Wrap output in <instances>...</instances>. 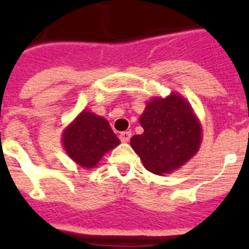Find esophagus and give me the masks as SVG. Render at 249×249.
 Here are the masks:
<instances>
[{
	"mask_svg": "<svg viewBox=\"0 0 249 249\" xmlns=\"http://www.w3.org/2000/svg\"><path fill=\"white\" fill-rule=\"evenodd\" d=\"M130 137H132V133H130V132H121L120 133V141H121V142H129Z\"/></svg>",
	"mask_w": 249,
	"mask_h": 249,
	"instance_id": "34e87169",
	"label": "esophagus"
}]
</instances>
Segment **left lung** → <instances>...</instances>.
<instances>
[{
	"label": "left lung",
	"instance_id": "8db88e82",
	"mask_svg": "<svg viewBox=\"0 0 249 249\" xmlns=\"http://www.w3.org/2000/svg\"><path fill=\"white\" fill-rule=\"evenodd\" d=\"M140 124L143 133L133 136L130 144L152 173H170L199 150L200 125L189 103L176 94L147 103Z\"/></svg>",
	"mask_w": 249,
	"mask_h": 249
}]
</instances>
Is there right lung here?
Masks as SVG:
<instances>
[{
	"mask_svg": "<svg viewBox=\"0 0 249 249\" xmlns=\"http://www.w3.org/2000/svg\"><path fill=\"white\" fill-rule=\"evenodd\" d=\"M120 143L108 121L89 111H83L63 134L66 151L84 168L97 165L106 152Z\"/></svg>",
	"mask_w": 249,
	"mask_h": 249,
	"instance_id": "obj_1",
	"label": "right lung"
}]
</instances>
